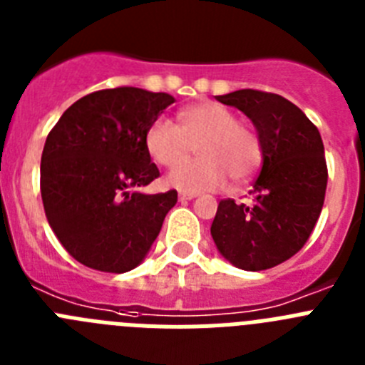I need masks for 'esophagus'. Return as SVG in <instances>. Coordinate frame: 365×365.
<instances>
[{
  "label": "esophagus",
  "mask_w": 365,
  "mask_h": 365,
  "mask_svg": "<svg viewBox=\"0 0 365 365\" xmlns=\"http://www.w3.org/2000/svg\"><path fill=\"white\" fill-rule=\"evenodd\" d=\"M195 197V193H190V192H180L179 193V201H192Z\"/></svg>",
  "instance_id": "esophagus-1"
}]
</instances>
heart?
<instances>
[{
	"mask_svg": "<svg viewBox=\"0 0 365 365\" xmlns=\"http://www.w3.org/2000/svg\"><path fill=\"white\" fill-rule=\"evenodd\" d=\"M180 128L170 118L151 122L144 144L155 163L173 166L197 145L199 159L175 166L166 175V185L180 192H214L227 185L228 175L243 180L261 163V143L250 125L217 102L180 109Z\"/></svg>",
	"mask_w": 365,
	"mask_h": 365,
	"instance_id": "1",
	"label": "heart"
}]
</instances>
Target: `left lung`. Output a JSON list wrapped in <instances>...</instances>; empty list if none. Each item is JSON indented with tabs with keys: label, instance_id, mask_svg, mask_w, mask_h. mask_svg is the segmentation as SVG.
<instances>
[{
	"label": "left lung",
	"instance_id": "8db88e82",
	"mask_svg": "<svg viewBox=\"0 0 365 365\" xmlns=\"http://www.w3.org/2000/svg\"><path fill=\"white\" fill-rule=\"evenodd\" d=\"M215 100L252 120L263 163L252 202H219L212 237L237 269H272L307 243L320 217L327 188L320 131L298 106L274 93L240 89Z\"/></svg>",
	"mask_w": 365,
	"mask_h": 365
}]
</instances>
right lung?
I'll list each match as a JSON object with an SVG mask.
<instances>
[{
    "label": "right lung",
    "mask_w": 365,
    "mask_h": 365,
    "mask_svg": "<svg viewBox=\"0 0 365 365\" xmlns=\"http://www.w3.org/2000/svg\"><path fill=\"white\" fill-rule=\"evenodd\" d=\"M175 102L138 87L76 100L45 140L40 188L45 215L67 252L89 269L122 274L144 261L177 192L143 193L159 177L144 135Z\"/></svg>",
    "instance_id": "right-lung-1"
}]
</instances>
